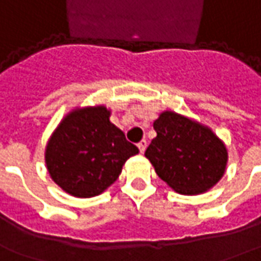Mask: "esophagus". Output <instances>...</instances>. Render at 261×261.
Here are the masks:
<instances>
[{
  "label": "esophagus",
  "instance_id": "34e87169",
  "mask_svg": "<svg viewBox=\"0 0 261 261\" xmlns=\"http://www.w3.org/2000/svg\"><path fill=\"white\" fill-rule=\"evenodd\" d=\"M137 147H138V149H140V152L144 154V151H145V148H147V141H145V140H141L140 143L137 144Z\"/></svg>",
  "mask_w": 261,
  "mask_h": 261
}]
</instances>
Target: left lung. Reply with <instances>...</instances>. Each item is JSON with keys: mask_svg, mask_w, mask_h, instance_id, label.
<instances>
[{"mask_svg": "<svg viewBox=\"0 0 261 261\" xmlns=\"http://www.w3.org/2000/svg\"><path fill=\"white\" fill-rule=\"evenodd\" d=\"M156 137L145 151L156 175L178 194H202L223 176L225 144L211 128L174 112L154 121Z\"/></svg>", "mask_w": 261, "mask_h": 261, "instance_id": "1", "label": "left lung"}]
</instances>
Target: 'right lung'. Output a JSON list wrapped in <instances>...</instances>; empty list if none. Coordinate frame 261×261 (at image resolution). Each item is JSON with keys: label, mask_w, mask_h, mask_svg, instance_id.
<instances>
[{"label": "right lung", "mask_w": 261, "mask_h": 261, "mask_svg": "<svg viewBox=\"0 0 261 261\" xmlns=\"http://www.w3.org/2000/svg\"><path fill=\"white\" fill-rule=\"evenodd\" d=\"M109 117L105 106L77 109L49 138L45 162L52 179L67 194L100 195L117 179L124 162L138 154Z\"/></svg>", "instance_id": "right-lung-1"}]
</instances>
